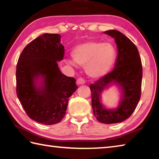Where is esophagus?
Instances as JSON below:
<instances>
[{"instance_id":"1","label":"esophagus","mask_w":159,"mask_h":159,"mask_svg":"<svg viewBox=\"0 0 159 159\" xmlns=\"http://www.w3.org/2000/svg\"><path fill=\"white\" fill-rule=\"evenodd\" d=\"M85 80L81 79V78H79V79H78L76 80V83L78 85H83L85 84Z\"/></svg>"}]
</instances>
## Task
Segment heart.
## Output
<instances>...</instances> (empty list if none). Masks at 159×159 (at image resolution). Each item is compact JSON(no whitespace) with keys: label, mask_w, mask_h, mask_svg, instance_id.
<instances>
[{"label":"heart","mask_w":159,"mask_h":159,"mask_svg":"<svg viewBox=\"0 0 159 159\" xmlns=\"http://www.w3.org/2000/svg\"><path fill=\"white\" fill-rule=\"evenodd\" d=\"M71 55L74 60H67L68 65L76 66V63L85 67L89 77L99 79L111 71L116 58V50L110 42L88 41L75 47Z\"/></svg>","instance_id":"b5f03b06"}]
</instances>
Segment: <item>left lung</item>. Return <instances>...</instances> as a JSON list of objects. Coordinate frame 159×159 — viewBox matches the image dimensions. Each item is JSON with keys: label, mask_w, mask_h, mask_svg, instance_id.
I'll return each mask as SVG.
<instances>
[{"label": "left lung", "mask_w": 159, "mask_h": 159, "mask_svg": "<svg viewBox=\"0 0 159 159\" xmlns=\"http://www.w3.org/2000/svg\"><path fill=\"white\" fill-rule=\"evenodd\" d=\"M115 40L117 57L115 68L89 86L92 107L94 116L101 123L115 124L131 116L140 99L143 68L139 52L135 45L123 33L116 30L103 33ZM112 85L120 90V99L115 109L106 108L101 102L102 92Z\"/></svg>", "instance_id": "8db88e82"}]
</instances>
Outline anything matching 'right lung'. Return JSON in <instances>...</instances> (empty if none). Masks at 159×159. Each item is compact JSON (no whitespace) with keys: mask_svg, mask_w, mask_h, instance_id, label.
<instances>
[{"mask_svg":"<svg viewBox=\"0 0 159 159\" xmlns=\"http://www.w3.org/2000/svg\"><path fill=\"white\" fill-rule=\"evenodd\" d=\"M59 34L44 33L23 50L16 65V94L28 116L46 125L65 117L70 98L78 87L74 78L61 73L57 62L65 48Z\"/></svg>","mask_w":159,"mask_h":159,"instance_id":"right-lung-1","label":"right lung"}]
</instances>
